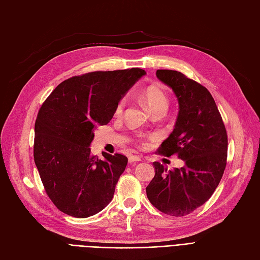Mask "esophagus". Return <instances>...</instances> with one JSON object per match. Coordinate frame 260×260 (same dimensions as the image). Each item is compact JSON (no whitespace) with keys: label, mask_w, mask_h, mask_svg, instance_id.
I'll list each match as a JSON object with an SVG mask.
<instances>
[{"label":"esophagus","mask_w":260,"mask_h":260,"mask_svg":"<svg viewBox=\"0 0 260 260\" xmlns=\"http://www.w3.org/2000/svg\"><path fill=\"white\" fill-rule=\"evenodd\" d=\"M141 160V157L138 156V155H131L129 156V162L132 164V162H137V161H140Z\"/></svg>","instance_id":"esophagus-1"}]
</instances>
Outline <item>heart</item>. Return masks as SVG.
I'll return each instance as SVG.
<instances>
[{
	"label": "heart",
	"mask_w": 260,
	"mask_h": 260,
	"mask_svg": "<svg viewBox=\"0 0 260 260\" xmlns=\"http://www.w3.org/2000/svg\"><path fill=\"white\" fill-rule=\"evenodd\" d=\"M141 100L144 102V104L148 107L149 111L152 113L158 112V111H164L166 112V109L168 107V99L166 96L165 92L157 88V86L151 85L147 86L146 89H144L141 93ZM123 108H124V101L121 100L119 103L117 104L115 108V116L119 117L123 113ZM140 142H142V144H145L142 139H138Z\"/></svg>",
	"instance_id": "b5f03b06"
}]
</instances>
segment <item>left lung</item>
Returning <instances> with one entry per match:
<instances>
[{
  "label": "left lung",
  "instance_id": "obj_1",
  "mask_svg": "<svg viewBox=\"0 0 260 260\" xmlns=\"http://www.w3.org/2000/svg\"><path fill=\"white\" fill-rule=\"evenodd\" d=\"M158 79L175 92L179 115L158 154H177L184 166L167 171L154 161L155 176L146 186L152 205L164 214L181 217L205 204L225 169L228 136L210 92L177 70L158 69Z\"/></svg>",
  "mask_w": 260,
  "mask_h": 260
}]
</instances>
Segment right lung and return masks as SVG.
<instances>
[{"label": "right lung", "instance_id": "1", "mask_svg": "<svg viewBox=\"0 0 260 260\" xmlns=\"http://www.w3.org/2000/svg\"><path fill=\"white\" fill-rule=\"evenodd\" d=\"M145 74L131 68L75 76L44 101L35 123L34 157L46 194L64 214L90 217L113 200L128 158L104 153L99 159L90 144L94 129L111 121L121 98Z\"/></svg>", "mask_w": 260, "mask_h": 260}]
</instances>
